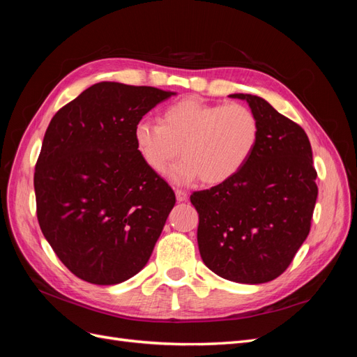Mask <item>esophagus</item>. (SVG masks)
I'll use <instances>...</instances> for the list:
<instances>
[{
  "mask_svg": "<svg viewBox=\"0 0 357 357\" xmlns=\"http://www.w3.org/2000/svg\"><path fill=\"white\" fill-rule=\"evenodd\" d=\"M176 198L178 202H185L188 199V193L185 190H176Z\"/></svg>",
  "mask_w": 357,
  "mask_h": 357,
  "instance_id": "esophagus-1",
  "label": "esophagus"
}]
</instances>
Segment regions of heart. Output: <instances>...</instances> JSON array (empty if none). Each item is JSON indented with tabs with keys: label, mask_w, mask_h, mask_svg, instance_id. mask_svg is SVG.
<instances>
[{
	"label": "heart",
	"mask_w": 357,
	"mask_h": 357,
	"mask_svg": "<svg viewBox=\"0 0 357 357\" xmlns=\"http://www.w3.org/2000/svg\"><path fill=\"white\" fill-rule=\"evenodd\" d=\"M159 123L137 122L134 144L147 168L159 176L180 153L183 159L168 176L177 185L199 177L211 186L232 180L253 156L261 134L250 107L208 104L193 96L168 105Z\"/></svg>",
	"instance_id": "b5f03b06"
}]
</instances>
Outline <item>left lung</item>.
I'll return each mask as SVG.
<instances>
[{"label": "left lung", "mask_w": 357, "mask_h": 357, "mask_svg": "<svg viewBox=\"0 0 357 357\" xmlns=\"http://www.w3.org/2000/svg\"><path fill=\"white\" fill-rule=\"evenodd\" d=\"M247 101L261 126L256 150L232 180L193 192L198 247L213 273L235 283L261 284L286 271L310 232L317 172L304 129L261 96Z\"/></svg>", "instance_id": "1"}]
</instances>
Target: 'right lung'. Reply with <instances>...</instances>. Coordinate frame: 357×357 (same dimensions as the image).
<instances>
[{"label":"right lung","instance_id":"1","mask_svg":"<svg viewBox=\"0 0 357 357\" xmlns=\"http://www.w3.org/2000/svg\"><path fill=\"white\" fill-rule=\"evenodd\" d=\"M172 95L100 82L47 126L34 174L37 218L61 262L84 282H126L152 256L176 195L139 158L134 128Z\"/></svg>","mask_w":357,"mask_h":357}]
</instances>
